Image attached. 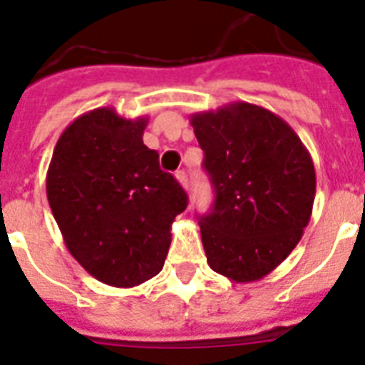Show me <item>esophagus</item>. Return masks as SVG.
Segmentation results:
<instances>
[{
	"instance_id": "34e87169",
	"label": "esophagus",
	"mask_w": 365,
	"mask_h": 365,
	"mask_svg": "<svg viewBox=\"0 0 365 365\" xmlns=\"http://www.w3.org/2000/svg\"><path fill=\"white\" fill-rule=\"evenodd\" d=\"M176 180L180 182V185H182L183 189L189 187V180H187V174H185V170H178L176 172Z\"/></svg>"
}]
</instances>
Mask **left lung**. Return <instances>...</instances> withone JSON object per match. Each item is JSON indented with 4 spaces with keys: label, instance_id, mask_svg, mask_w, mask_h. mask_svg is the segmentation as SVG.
<instances>
[{
    "label": "left lung",
    "instance_id": "left-lung-1",
    "mask_svg": "<svg viewBox=\"0 0 365 365\" xmlns=\"http://www.w3.org/2000/svg\"><path fill=\"white\" fill-rule=\"evenodd\" d=\"M216 200L200 217L212 271L255 282L274 271L309 225L317 172L294 128L248 102L191 115Z\"/></svg>",
    "mask_w": 365,
    "mask_h": 365
}]
</instances>
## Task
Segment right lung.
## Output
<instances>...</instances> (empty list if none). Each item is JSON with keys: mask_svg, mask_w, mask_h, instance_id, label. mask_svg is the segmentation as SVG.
Segmentation results:
<instances>
[{"mask_svg": "<svg viewBox=\"0 0 365 365\" xmlns=\"http://www.w3.org/2000/svg\"><path fill=\"white\" fill-rule=\"evenodd\" d=\"M148 117L113 108L83 113L60 134L47 199L66 248L96 280L132 288L159 274L172 223L187 206L176 178L143 143Z\"/></svg>", "mask_w": 365, "mask_h": 365, "instance_id": "right-lung-1", "label": "right lung"}]
</instances>
